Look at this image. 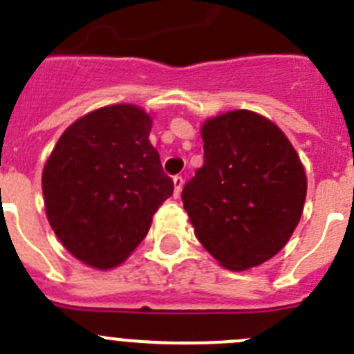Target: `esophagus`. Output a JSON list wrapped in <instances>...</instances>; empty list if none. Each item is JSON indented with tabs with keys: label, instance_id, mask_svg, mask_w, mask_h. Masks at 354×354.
Here are the masks:
<instances>
[{
	"label": "esophagus",
	"instance_id": "34e87169",
	"mask_svg": "<svg viewBox=\"0 0 354 354\" xmlns=\"http://www.w3.org/2000/svg\"><path fill=\"white\" fill-rule=\"evenodd\" d=\"M183 186H184L183 177H180V175H175L174 177V196L175 198H179L180 191H183Z\"/></svg>",
	"mask_w": 354,
	"mask_h": 354
}]
</instances>
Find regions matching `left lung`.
Segmentation results:
<instances>
[{"label":"left lung","mask_w":354,"mask_h":354,"mask_svg":"<svg viewBox=\"0 0 354 354\" xmlns=\"http://www.w3.org/2000/svg\"><path fill=\"white\" fill-rule=\"evenodd\" d=\"M203 167L183 202L200 244L228 270L265 263L293 235L307 177L300 156L270 119L232 110L202 124Z\"/></svg>","instance_id":"1"}]
</instances>
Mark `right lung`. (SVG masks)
Wrapping results in <instances>:
<instances>
[{"label":"right lung","instance_id":"right-lung-1","mask_svg":"<svg viewBox=\"0 0 354 354\" xmlns=\"http://www.w3.org/2000/svg\"><path fill=\"white\" fill-rule=\"evenodd\" d=\"M129 103L102 106L68 126L41 174L45 214L70 254L98 270L118 267L144 241L174 193L149 133Z\"/></svg>","mask_w":354,"mask_h":354}]
</instances>
